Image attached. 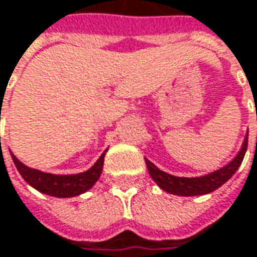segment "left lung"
<instances>
[{"mask_svg": "<svg viewBox=\"0 0 257 257\" xmlns=\"http://www.w3.org/2000/svg\"><path fill=\"white\" fill-rule=\"evenodd\" d=\"M246 150H247V134H246L244 142L241 145V150L239 151V154L236 155L234 160H231L227 165H224L223 168H220L214 173L207 174L203 177H195V178L175 177L171 174L164 173L148 160H145V164H147L148 173L152 177V180L160 185L164 191H167L170 194L185 195V197L203 195L217 190L218 187H221L233 174L237 171V168L244 158Z\"/></svg>", "mask_w": 257, "mask_h": 257, "instance_id": "8db88e82", "label": "left lung"}]
</instances>
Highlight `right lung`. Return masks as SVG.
<instances>
[{
	"mask_svg": "<svg viewBox=\"0 0 257 257\" xmlns=\"http://www.w3.org/2000/svg\"><path fill=\"white\" fill-rule=\"evenodd\" d=\"M105 154L106 151L99 157V160L95 162L92 168H89L84 173L73 174V175H54V174L41 173L39 170H33L27 165H24L23 162L18 161L17 157L13 152H11V157L17 167L18 173L21 174L26 183L34 187L37 191L43 194L66 198V197H74V195L86 193L95 185L103 170Z\"/></svg>",
	"mask_w": 257,
	"mask_h": 257,
	"instance_id": "1",
	"label": "right lung"
}]
</instances>
